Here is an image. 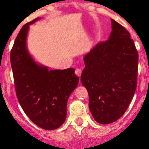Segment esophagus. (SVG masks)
Listing matches in <instances>:
<instances>
[{"mask_svg":"<svg viewBox=\"0 0 149 149\" xmlns=\"http://www.w3.org/2000/svg\"><path fill=\"white\" fill-rule=\"evenodd\" d=\"M75 73H76V76H78L79 77L81 76V69L76 68V70H75Z\"/></svg>","mask_w":149,"mask_h":149,"instance_id":"34e87169","label":"esophagus"}]
</instances>
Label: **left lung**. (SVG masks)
<instances>
[{
	"label": "left lung",
	"instance_id": "obj_1",
	"mask_svg": "<svg viewBox=\"0 0 149 149\" xmlns=\"http://www.w3.org/2000/svg\"><path fill=\"white\" fill-rule=\"evenodd\" d=\"M109 40L97 44L84 61L81 81L88 93V107L100 124L120 118L128 107L137 86L139 55L126 29L111 19Z\"/></svg>",
	"mask_w": 149,
	"mask_h": 149
}]
</instances>
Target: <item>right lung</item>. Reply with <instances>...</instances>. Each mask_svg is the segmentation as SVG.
Instances as JSON below:
<instances>
[{"instance_id":"obj_1","label":"right lung","mask_w":149,"mask_h":149,"mask_svg":"<svg viewBox=\"0 0 149 149\" xmlns=\"http://www.w3.org/2000/svg\"><path fill=\"white\" fill-rule=\"evenodd\" d=\"M28 22L18 34L10 51L16 97L30 120L45 130H55L65 120L67 102L79 79L74 68L51 70L34 61L26 48Z\"/></svg>"}]
</instances>
